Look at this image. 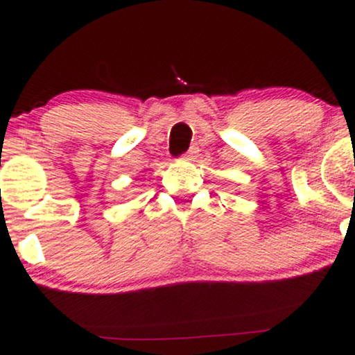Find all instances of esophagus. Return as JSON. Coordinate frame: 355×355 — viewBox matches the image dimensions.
<instances>
[{
	"label": "esophagus",
	"instance_id": "obj_1",
	"mask_svg": "<svg viewBox=\"0 0 355 355\" xmlns=\"http://www.w3.org/2000/svg\"><path fill=\"white\" fill-rule=\"evenodd\" d=\"M197 148L196 146H192L190 148L189 151H187V153L184 155V159H187V162H189V159H193V157H196V153H197Z\"/></svg>",
	"mask_w": 355,
	"mask_h": 355
}]
</instances>
